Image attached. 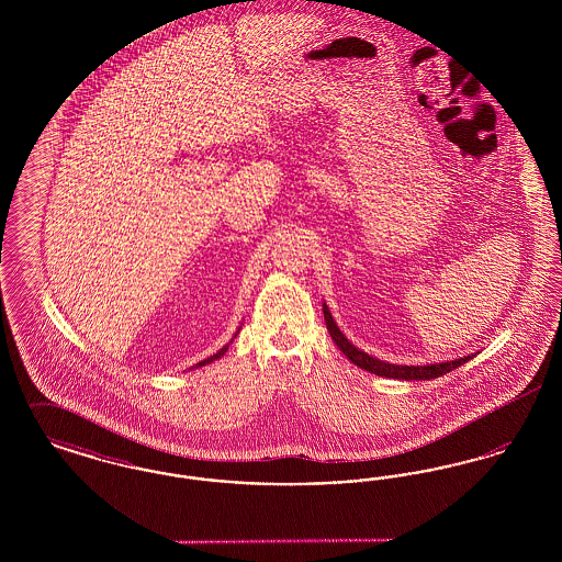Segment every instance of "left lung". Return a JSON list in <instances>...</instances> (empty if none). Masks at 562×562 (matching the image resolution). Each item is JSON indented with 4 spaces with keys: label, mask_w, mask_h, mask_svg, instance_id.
<instances>
[{
    "label": "left lung",
    "mask_w": 562,
    "mask_h": 562,
    "mask_svg": "<svg viewBox=\"0 0 562 562\" xmlns=\"http://www.w3.org/2000/svg\"><path fill=\"white\" fill-rule=\"evenodd\" d=\"M322 312H324V321H326V328L333 337V341L337 344V348L341 349L348 360H351L356 367H360L362 371H369V373L379 374V376H387V379H404V381H428V379H436V376H442V374L451 373L457 367L465 364L468 360H472V356H463V358H457V360H447V362H436V364H424V367H406V364H390V362H383L379 358L369 356L367 351L351 346V341H348V337L339 330L337 322L333 321L326 303L322 305Z\"/></svg>",
    "instance_id": "left-lung-1"
}]
</instances>
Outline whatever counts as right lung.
Listing matches in <instances>:
<instances>
[{
  "instance_id": "obj_1",
  "label": "right lung",
  "mask_w": 562,
  "mask_h": 562,
  "mask_svg": "<svg viewBox=\"0 0 562 562\" xmlns=\"http://www.w3.org/2000/svg\"><path fill=\"white\" fill-rule=\"evenodd\" d=\"M238 333H240V330H238ZM238 333H236V335H238ZM236 335H234V337H236ZM227 348H229V346H225V348L218 349V351H216V353H213V356H211V358H206V360H202V362H200V364H195V367H204V364H209V362H213V360H216V358H221V356H223V353H225V351H227Z\"/></svg>"
}]
</instances>
